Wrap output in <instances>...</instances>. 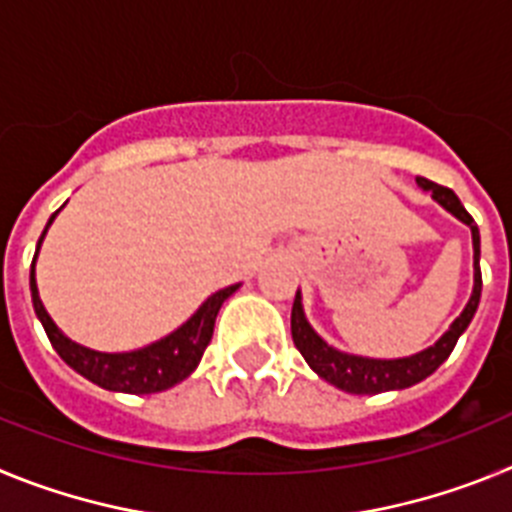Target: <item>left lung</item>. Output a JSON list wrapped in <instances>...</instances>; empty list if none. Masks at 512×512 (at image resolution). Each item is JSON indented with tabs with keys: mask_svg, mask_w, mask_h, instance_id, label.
Instances as JSON below:
<instances>
[{
	"mask_svg": "<svg viewBox=\"0 0 512 512\" xmlns=\"http://www.w3.org/2000/svg\"><path fill=\"white\" fill-rule=\"evenodd\" d=\"M415 182H418V187H423L425 192H431V197L443 207V210H449L451 215L459 217L461 223L469 225V230H472V246H474L472 297H469L464 312H461L459 318L451 323V328L446 330V333L433 343V346L420 351V354L405 356V359H366V356L343 354V351H338V348L328 346V343H325L315 330H312V325L307 323L305 318V310H302L300 289H297L295 305H292V341H295L297 351L305 356V361L310 364V369L318 374V377H323L325 382H330L333 387H338V390L351 392V395H379V392L405 390V387H413V384L423 382L425 377H431L438 366L449 359L456 341H459L461 333L469 328L474 312H477L479 307V295H482V271H479V228L477 223H474V217L464 210L459 197H456L449 187L428 182V179H423V176H418Z\"/></svg>",
	"mask_w": 512,
	"mask_h": 512,
	"instance_id": "left-lung-1",
	"label": "left lung"
}]
</instances>
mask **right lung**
Masks as SVG:
<instances>
[{
  "label": "right lung",
  "instance_id": "add662e5",
  "mask_svg": "<svg viewBox=\"0 0 512 512\" xmlns=\"http://www.w3.org/2000/svg\"><path fill=\"white\" fill-rule=\"evenodd\" d=\"M58 212L61 210L53 212L48 225H45L43 235H40L38 248H35V259H38L40 243H43L45 233H48V228H51ZM35 259L33 266H30L33 307L38 320L43 323L45 333H48V341L58 351V356L74 372H79L81 377H87L89 382L99 384L104 390L128 392V395H153V392H164L169 387H174V384L182 382V379H187L197 369L207 343H210L217 312H220L223 302L233 295L235 289L241 287V284H233V287H225L220 292H215L212 297H207L200 305V310L194 312L182 328H176L174 333H169L161 341L151 343V346L138 348V351H125V354H102V351H92V348L79 346L76 341L63 336L58 325L51 320V315L45 312L38 295V284H35Z\"/></svg>",
  "mask_w": 512,
  "mask_h": 512
}]
</instances>
